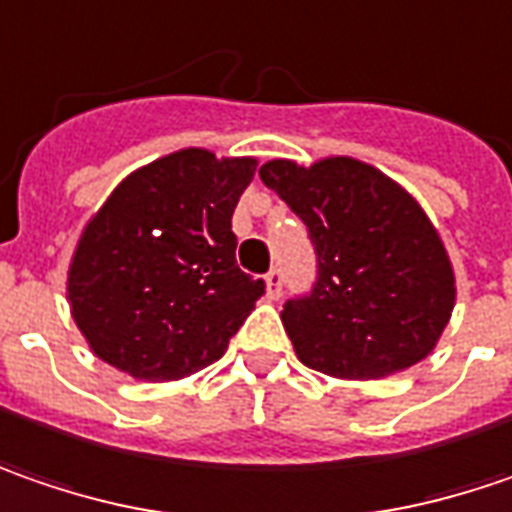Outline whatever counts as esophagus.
<instances>
[{
    "instance_id": "obj_1",
    "label": "esophagus",
    "mask_w": 512,
    "mask_h": 512,
    "mask_svg": "<svg viewBox=\"0 0 512 512\" xmlns=\"http://www.w3.org/2000/svg\"><path fill=\"white\" fill-rule=\"evenodd\" d=\"M265 282H268V299H279L282 296V268H270Z\"/></svg>"
}]
</instances>
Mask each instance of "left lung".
I'll return each mask as SVG.
<instances>
[{
	"instance_id": "left-lung-1",
	"label": "left lung",
	"mask_w": 512,
	"mask_h": 512,
	"mask_svg": "<svg viewBox=\"0 0 512 512\" xmlns=\"http://www.w3.org/2000/svg\"><path fill=\"white\" fill-rule=\"evenodd\" d=\"M317 253L311 294L285 302L282 325L308 369L374 380L423 360L447 328L455 276L418 201L354 158L259 169Z\"/></svg>"
}]
</instances>
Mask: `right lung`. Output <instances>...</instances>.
Instances as JSON below:
<instances>
[{"label": "right lung", "instance_id": "obj_1", "mask_svg": "<svg viewBox=\"0 0 512 512\" xmlns=\"http://www.w3.org/2000/svg\"><path fill=\"white\" fill-rule=\"evenodd\" d=\"M253 158L181 149L132 172L91 218L68 268L91 351L141 380L216 363L265 294L236 265L233 210Z\"/></svg>", "mask_w": 512, "mask_h": 512}]
</instances>
